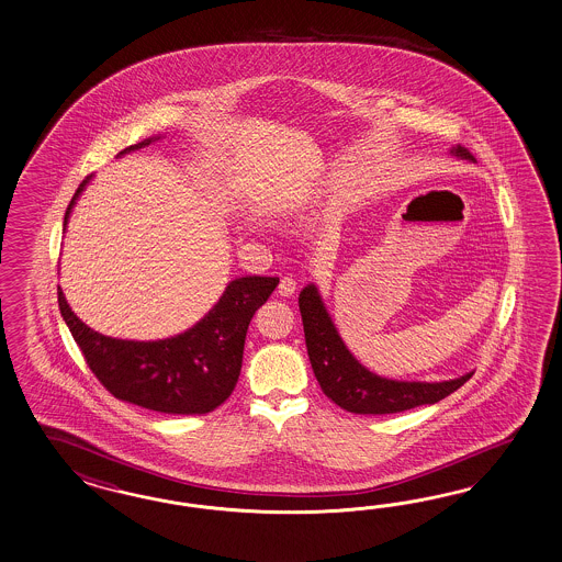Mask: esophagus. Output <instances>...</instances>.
I'll list each match as a JSON object with an SVG mask.
<instances>
[{"label": "esophagus", "instance_id": "esophagus-1", "mask_svg": "<svg viewBox=\"0 0 562 562\" xmlns=\"http://www.w3.org/2000/svg\"><path fill=\"white\" fill-rule=\"evenodd\" d=\"M294 290H296V282H294V278L284 276V278L280 280V284H278V294H280V296H292V294H294Z\"/></svg>", "mask_w": 562, "mask_h": 562}]
</instances>
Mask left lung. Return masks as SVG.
Returning <instances> with one entry per match:
<instances>
[{"mask_svg": "<svg viewBox=\"0 0 562 562\" xmlns=\"http://www.w3.org/2000/svg\"><path fill=\"white\" fill-rule=\"evenodd\" d=\"M451 156L474 160L465 148L456 146ZM299 308L305 327L306 352L325 395L340 408L355 414H395L404 409L437 404L458 392L474 373L449 381H395L371 373L346 348L315 284L299 294Z\"/></svg>", "mask_w": 562, "mask_h": 562, "instance_id": "left-lung-1", "label": "left lung"}]
</instances>
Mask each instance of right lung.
<instances>
[{
    "label": "right lung",
    "instance_id": "1",
    "mask_svg": "<svg viewBox=\"0 0 562 562\" xmlns=\"http://www.w3.org/2000/svg\"><path fill=\"white\" fill-rule=\"evenodd\" d=\"M160 136L137 142L117 154L150 146ZM92 175L76 189L64 218L82 195ZM278 278L243 276L228 282L218 303L188 331L153 341L102 336L71 311L59 289V311L90 371L121 402L162 414H207L228 400L237 385L243 348L257 308L268 301Z\"/></svg>",
    "mask_w": 562,
    "mask_h": 562
}]
</instances>
